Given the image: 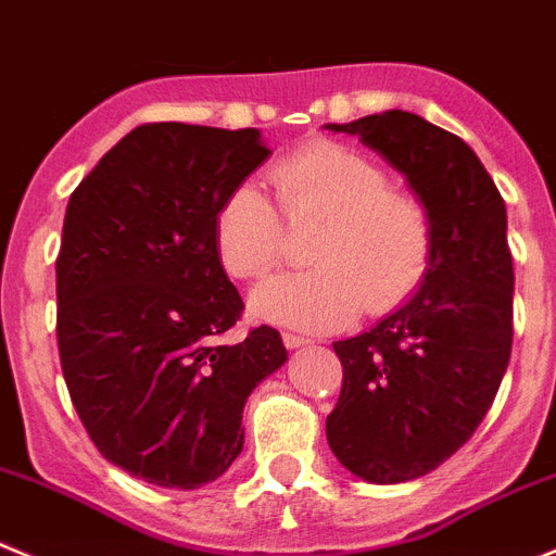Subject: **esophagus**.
Here are the masks:
<instances>
[{
  "mask_svg": "<svg viewBox=\"0 0 556 556\" xmlns=\"http://www.w3.org/2000/svg\"><path fill=\"white\" fill-rule=\"evenodd\" d=\"M283 343H287V349H300V346H308V338L305 336H298V332H283Z\"/></svg>",
  "mask_w": 556,
  "mask_h": 556,
  "instance_id": "obj_1",
  "label": "esophagus"
}]
</instances>
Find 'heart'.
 Wrapping results in <instances>:
<instances>
[{"label": "heart", "mask_w": 556, "mask_h": 556, "mask_svg": "<svg viewBox=\"0 0 556 556\" xmlns=\"http://www.w3.org/2000/svg\"><path fill=\"white\" fill-rule=\"evenodd\" d=\"M292 226L321 220L305 273L281 275L253 294L262 319L298 330L343 327L366 305L384 314L426 281L433 224L415 193L390 188L382 166L352 147L314 141L267 172ZM215 248L235 278L262 281L287 256V226L251 179L231 185L215 213Z\"/></svg>", "instance_id": "heart-1"}]
</instances>
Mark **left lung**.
Returning a JSON list of instances; mask_svg holds the SVG:
<instances>
[{
  "label": "left lung",
  "mask_w": 556,
  "mask_h": 556,
  "mask_svg": "<svg viewBox=\"0 0 556 556\" xmlns=\"http://www.w3.org/2000/svg\"><path fill=\"white\" fill-rule=\"evenodd\" d=\"M412 185L433 224V258L415 298L363 336L336 341L343 384L327 415L338 462L368 483L440 467L475 433L513 343V256L494 179L456 134L409 111L346 125Z\"/></svg>",
  "instance_id": "1"
}]
</instances>
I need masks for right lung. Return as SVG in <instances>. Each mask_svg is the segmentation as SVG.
<instances>
[{
    "instance_id": "1",
    "label": "right lung",
    "mask_w": 556,
    "mask_h": 556,
    "mask_svg": "<svg viewBox=\"0 0 556 556\" xmlns=\"http://www.w3.org/2000/svg\"><path fill=\"white\" fill-rule=\"evenodd\" d=\"M267 155L256 128L147 123L67 202L62 374L100 456L144 483L220 478L242 451L248 395L287 361L267 325L220 341L245 305L215 248V213Z\"/></svg>"
}]
</instances>
